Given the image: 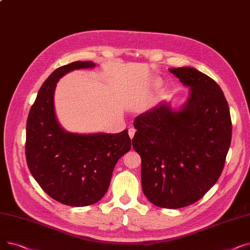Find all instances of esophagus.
<instances>
[{
  "label": "esophagus",
  "mask_w": 250,
  "mask_h": 250,
  "mask_svg": "<svg viewBox=\"0 0 250 250\" xmlns=\"http://www.w3.org/2000/svg\"><path fill=\"white\" fill-rule=\"evenodd\" d=\"M135 133H136V129L135 128H128V136L130 139H133L134 136H135Z\"/></svg>",
  "instance_id": "obj_1"
}]
</instances>
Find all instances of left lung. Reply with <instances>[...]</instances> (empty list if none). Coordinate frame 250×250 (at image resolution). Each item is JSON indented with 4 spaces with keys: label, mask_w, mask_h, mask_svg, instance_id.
<instances>
[{
    "label": "left lung",
    "mask_w": 250,
    "mask_h": 250,
    "mask_svg": "<svg viewBox=\"0 0 250 250\" xmlns=\"http://www.w3.org/2000/svg\"><path fill=\"white\" fill-rule=\"evenodd\" d=\"M190 87L179 110L161 103L135 118L133 147L142 159V188L155 206L188 207L214 187L225 165L232 123L228 102L212 78L189 67L169 69Z\"/></svg>",
    "instance_id": "left-lung-1"
}]
</instances>
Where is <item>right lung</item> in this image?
Returning a JSON list of instances; mask_svg holds the SVG:
<instances>
[{
  "label": "right lung",
  "instance_id": "right-lung-1",
  "mask_svg": "<svg viewBox=\"0 0 250 250\" xmlns=\"http://www.w3.org/2000/svg\"><path fill=\"white\" fill-rule=\"evenodd\" d=\"M93 67L92 62H74L52 72L39 89L26 125L25 154L32 176L50 198L72 207L103 198L116 162L132 146L126 129L80 135L65 132L58 123L54 94L59 79Z\"/></svg>",
  "mask_w": 250,
  "mask_h": 250
}]
</instances>
